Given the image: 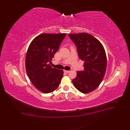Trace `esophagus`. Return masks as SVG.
<instances>
[{
	"label": "esophagus",
	"instance_id": "obj_1",
	"mask_svg": "<svg viewBox=\"0 0 130 130\" xmlns=\"http://www.w3.org/2000/svg\"><path fill=\"white\" fill-rule=\"evenodd\" d=\"M64 72L66 73H68L70 72L69 70H64Z\"/></svg>",
	"mask_w": 130,
	"mask_h": 130
}]
</instances>
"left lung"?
Listing matches in <instances>:
<instances>
[{"label":"left lung","instance_id":"obj_1","mask_svg":"<svg viewBox=\"0 0 130 130\" xmlns=\"http://www.w3.org/2000/svg\"><path fill=\"white\" fill-rule=\"evenodd\" d=\"M68 36L77 47L78 57L84 61L82 71L77 72L72 80L78 90L89 93L100 85L107 67V57L101 42L87 33L70 34Z\"/></svg>","mask_w":130,"mask_h":130}]
</instances>
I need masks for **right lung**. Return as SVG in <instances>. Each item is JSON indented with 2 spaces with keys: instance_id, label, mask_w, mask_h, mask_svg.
Wrapping results in <instances>:
<instances>
[{
  "instance_id": "obj_1",
  "label": "right lung",
  "mask_w": 130,
  "mask_h": 130,
  "mask_svg": "<svg viewBox=\"0 0 130 130\" xmlns=\"http://www.w3.org/2000/svg\"><path fill=\"white\" fill-rule=\"evenodd\" d=\"M66 34H42L35 37L27 49L25 68L31 82L43 93L56 90L63 71L52 68L49 62L59 49Z\"/></svg>"
}]
</instances>
